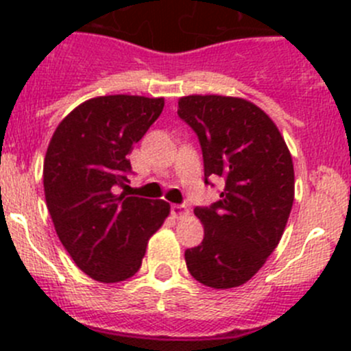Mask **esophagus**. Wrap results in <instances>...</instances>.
I'll use <instances>...</instances> for the list:
<instances>
[{"mask_svg":"<svg viewBox=\"0 0 351 351\" xmlns=\"http://www.w3.org/2000/svg\"><path fill=\"white\" fill-rule=\"evenodd\" d=\"M171 213H172V217L180 218V217H186V215L189 213V210H187V208L184 206V204H172V206H171Z\"/></svg>","mask_w":351,"mask_h":351,"instance_id":"34e87169","label":"esophagus"}]
</instances>
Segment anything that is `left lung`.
<instances>
[{
  "mask_svg": "<svg viewBox=\"0 0 351 351\" xmlns=\"http://www.w3.org/2000/svg\"><path fill=\"white\" fill-rule=\"evenodd\" d=\"M177 114L197 134L204 182L223 184L217 203L194 208L204 237L184 252L187 269L211 289L241 287L261 269L287 227L292 155L271 117L245 99L180 97Z\"/></svg>",
  "mask_w": 351,
  "mask_h": 351,
  "instance_id": "left-lung-1",
  "label": "left lung"
}]
</instances>
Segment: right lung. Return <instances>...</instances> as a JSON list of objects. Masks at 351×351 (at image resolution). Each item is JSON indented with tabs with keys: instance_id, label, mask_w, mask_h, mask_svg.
<instances>
[{
	"instance_id": "add662e5",
	"label": "right lung",
	"mask_w": 351,
	"mask_h": 351,
	"mask_svg": "<svg viewBox=\"0 0 351 351\" xmlns=\"http://www.w3.org/2000/svg\"><path fill=\"white\" fill-rule=\"evenodd\" d=\"M164 99L95 97L59 123L44 158V194L56 234L90 278L117 283L140 269L147 244L171 213L164 199L126 196L128 155Z\"/></svg>"
}]
</instances>
